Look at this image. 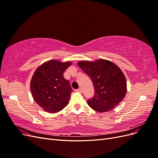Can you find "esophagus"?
Listing matches in <instances>:
<instances>
[{
    "label": "esophagus",
    "mask_w": 158,
    "mask_h": 158,
    "mask_svg": "<svg viewBox=\"0 0 158 158\" xmlns=\"http://www.w3.org/2000/svg\"><path fill=\"white\" fill-rule=\"evenodd\" d=\"M76 92H78V93H82V90L81 88H78L77 89H76Z\"/></svg>",
    "instance_id": "obj_1"
}]
</instances>
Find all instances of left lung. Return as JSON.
<instances>
[{
	"instance_id": "left-lung-1",
	"label": "left lung",
	"mask_w": 158,
	"mask_h": 158,
	"mask_svg": "<svg viewBox=\"0 0 158 158\" xmlns=\"http://www.w3.org/2000/svg\"><path fill=\"white\" fill-rule=\"evenodd\" d=\"M78 65L89 76L94 85V98L87 102L91 108L98 112H106L121 102L127 91V80L117 65L105 59L81 60Z\"/></svg>"
}]
</instances>
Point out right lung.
Returning <instances> with one entry per match:
<instances>
[{
	"label": "right lung",
	"mask_w": 158,
	"mask_h": 158,
	"mask_svg": "<svg viewBox=\"0 0 158 158\" xmlns=\"http://www.w3.org/2000/svg\"><path fill=\"white\" fill-rule=\"evenodd\" d=\"M72 62L62 63L49 60L37 67L30 82L32 97L38 106L47 113H55L69 103L73 92L69 80L63 77Z\"/></svg>",
	"instance_id": "1"
}]
</instances>
